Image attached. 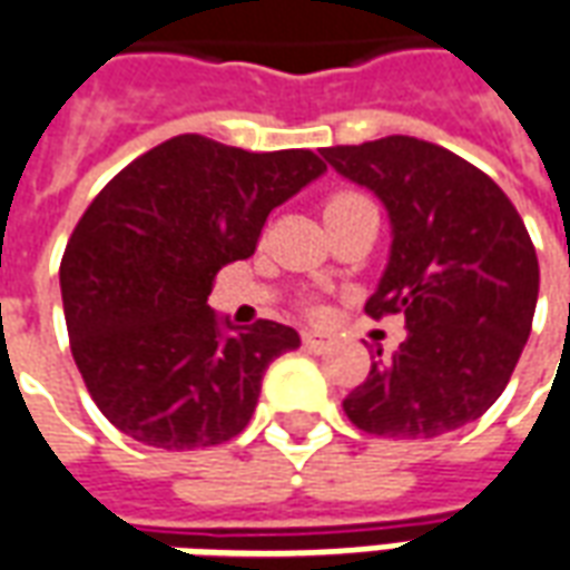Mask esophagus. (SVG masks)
Wrapping results in <instances>:
<instances>
[{
	"mask_svg": "<svg viewBox=\"0 0 570 570\" xmlns=\"http://www.w3.org/2000/svg\"><path fill=\"white\" fill-rule=\"evenodd\" d=\"M302 345H305V351H311V354H326L335 342L323 333H302Z\"/></svg>",
	"mask_w": 570,
	"mask_h": 570,
	"instance_id": "1",
	"label": "esophagus"
}]
</instances>
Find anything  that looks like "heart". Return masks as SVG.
<instances>
[{
  "instance_id": "1",
  "label": "heart",
  "mask_w": 570,
  "mask_h": 570,
  "mask_svg": "<svg viewBox=\"0 0 570 570\" xmlns=\"http://www.w3.org/2000/svg\"><path fill=\"white\" fill-rule=\"evenodd\" d=\"M354 200H363V195H357V191H338V195H333V198L326 200V210L345 207V204H354Z\"/></svg>"
}]
</instances>
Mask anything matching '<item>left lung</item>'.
Listing matches in <instances>:
<instances>
[{"label":"left lung","mask_w":570,"mask_h":570,"mask_svg":"<svg viewBox=\"0 0 570 570\" xmlns=\"http://www.w3.org/2000/svg\"><path fill=\"white\" fill-rule=\"evenodd\" d=\"M321 155L387 207L391 259L366 314H403L409 330L345 396V415L400 440L476 421L503 394L534 321L540 268L522 216L491 176L436 142L396 134Z\"/></svg>","instance_id":"1"}]
</instances>
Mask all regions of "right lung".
Segmentation results:
<instances>
[{
	"label": "right lung",
	"instance_id": "right-lung-1",
	"mask_svg": "<svg viewBox=\"0 0 570 570\" xmlns=\"http://www.w3.org/2000/svg\"><path fill=\"white\" fill-rule=\"evenodd\" d=\"M326 170L308 149L244 151L183 134L130 161L69 237L60 293L88 394L130 440L167 452L235 440L293 326H232L213 277L249 259L274 207Z\"/></svg>",
	"mask_w": 570,
	"mask_h": 570
}]
</instances>
